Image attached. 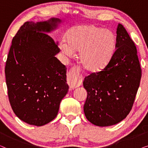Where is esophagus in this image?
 <instances>
[{
    "label": "esophagus",
    "instance_id": "1",
    "mask_svg": "<svg viewBox=\"0 0 148 148\" xmlns=\"http://www.w3.org/2000/svg\"><path fill=\"white\" fill-rule=\"evenodd\" d=\"M67 81L68 84L71 89L77 88L82 84V82L79 79V71L76 67H73L70 70L67 77Z\"/></svg>",
    "mask_w": 148,
    "mask_h": 148
}]
</instances>
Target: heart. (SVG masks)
<instances>
[{
  "label": "heart",
  "mask_w": 148,
  "mask_h": 148,
  "mask_svg": "<svg viewBox=\"0 0 148 148\" xmlns=\"http://www.w3.org/2000/svg\"><path fill=\"white\" fill-rule=\"evenodd\" d=\"M58 46L64 55L71 57L79 51L83 67L92 73L100 72L110 64L116 50V38L109 29L92 24L75 26L69 29Z\"/></svg>",
  "instance_id": "b5f03b06"
}]
</instances>
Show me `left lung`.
<instances>
[{
  "label": "left lung",
  "mask_w": 148,
  "mask_h": 148,
  "mask_svg": "<svg viewBox=\"0 0 148 148\" xmlns=\"http://www.w3.org/2000/svg\"><path fill=\"white\" fill-rule=\"evenodd\" d=\"M141 77L134 42L123 25L116 29V50L110 64L85 77L88 96L84 106L87 119L96 126L116 125L132 108Z\"/></svg>",
  "instance_id": "left-lung-1"
}]
</instances>
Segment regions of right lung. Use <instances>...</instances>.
Listing matches in <instances>:
<instances>
[{
  "mask_svg": "<svg viewBox=\"0 0 148 148\" xmlns=\"http://www.w3.org/2000/svg\"><path fill=\"white\" fill-rule=\"evenodd\" d=\"M60 22L27 21L12 40L5 70L8 96L16 116L29 125L53 120L68 92L66 68L55 57L58 43L47 34Z\"/></svg>",
  "mask_w": 148,
  "mask_h": 148,
  "instance_id": "right-lung-1",
  "label": "right lung"
}]
</instances>
